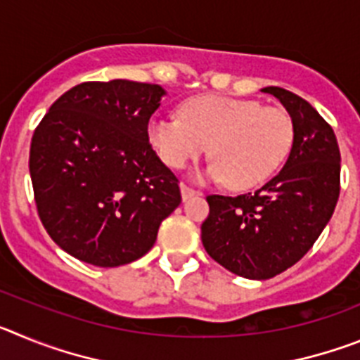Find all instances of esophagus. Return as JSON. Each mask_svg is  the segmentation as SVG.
I'll return each instance as SVG.
<instances>
[{"label": "esophagus", "mask_w": 360, "mask_h": 360, "mask_svg": "<svg viewBox=\"0 0 360 360\" xmlns=\"http://www.w3.org/2000/svg\"><path fill=\"white\" fill-rule=\"evenodd\" d=\"M180 191H182V200L186 202V200L193 198V196H198L200 195V191L193 189V187L186 186V184H180Z\"/></svg>", "instance_id": "esophagus-1"}]
</instances>
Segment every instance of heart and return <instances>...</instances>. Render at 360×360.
I'll return each instance as SVG.
<instances>
[{"label": "heart", "mask_w": 360, "mask_h": 360, "mask_svg": "<svg viewBox=\"0 0 360 360\" xmlns=\"http://www.w3.org/2000/svg\"><path fill=\"white\" fill-rule=\"evenodd\" d=\"M148 136L162 162L173 169H184L209 149L214 160L203 176L249 191L274 176L288 157L294 122L283 108L250 98L200 95L184 104L180 119H153Z\"/></svg>", "instance_id": "b5f03b06"}]
</instances>
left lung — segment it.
<instances>
[{
	"label": "left lung",
	"instance_id": "1",
	"mask_svg": "<svg viewBox=\"0 0 360 360\" xmlns=\"http://www.w3.org/2000/svg\"><path fill=\"white\" fill-rule=\"evenodd\" d=\"M294 122L287 164L256 193L207 196L202 243L232 274L270 279L290 269L316 243L341 191V153L335 133L304 98L269 86Z\"/></svg>",
	"mask_w": 360,
	"mask_h": 360
}]
</instances>
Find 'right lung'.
<instances>
[{"instance_id":"right-lung-1","label":"right lung","mask_w":360,"mask_h":360,"mask_svg":"<svg viewBox=\"0 0 360 360\" xmlns=\"http://www.w3.org/2000/svg\"><path fill=\"white\" fill-rule=\"evenodd\" d=\"M164 95L148 82H82L34 131L28 167L37 214L70 256L95 266L135 262L182 202L178 178L148 136Z\"/></svg>"}]
</instances>
